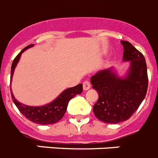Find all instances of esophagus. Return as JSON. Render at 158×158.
Segmentation results:
<instances>
[{"mask_svg":"<svg viewBox=\"0 0 158 158\" xmlns=\"http://www.w3.org/2000/svg\"><path fill=\"white\" fill-rule=\"evenodd\" d=\"M91 87V85H90V82L89 81H85L83 82V89L84 91H86V90H89Z\"/></svg>","mask_w":158,"mask_h":158,"instance_id":"obj_1","label":"esophagus"}]
</instances>
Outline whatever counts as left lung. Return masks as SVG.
<instances>
[{"label": "left lung", "instance_id": "obj_1", "mask_svg": "<svg viewBox=\"0 0 158 158\" xmlns=\"http://www.w3.org/2000/svg\"><path fill=\"white\" fill-rule=\"evenodd\" d=\"M121 43L124 49L123 61L130 62L126 74L119 77L111 67L91 77L93 89L99 93L93 112L99 120L106 123L127 120L139 108L147 92V66L143 54L129 42Z\"/></svg>", "mask_w": 158, "mask_h": 158}]
</instances>
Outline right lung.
<instances>
[{
  "label": "right lung",
  "mask_w": 158,
  "mask_h": 158,
  "mask_svg": "<svg viewBox=\"0 0 158 158\" xmlns=\"http://www.w3.org/2000/svg\"><path fill=\"white\" fill-rule=\"evenodd\" d=\"M33 46H34V44H31V45L25 47L13 60L12 67H11L10 85L12 84L14 70H15V68H16L17 63L19 62L22 53L24 52L27 49L31 48ZM10 90L12 99L13 100L14 104H16L19 111L22 113L23 116H25L27 119L35 123L40 124V125H49V124H53L58 122L63 117L64 114L66 111L67 106H68L69 100L73 97H74L76 95L81 94L82 93L83 86H82V84H79L74 87L65 89L55 100L51 101V103L45 104V105L39 106V107L27 106L22 104L15 98L11 88Z\"/></svg>",
  "instance_id": "right-lung-1"
}]
</instances>
